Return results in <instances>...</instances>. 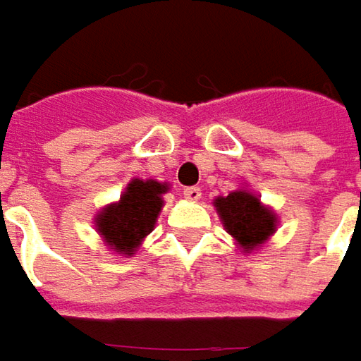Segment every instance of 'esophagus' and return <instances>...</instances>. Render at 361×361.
<instances>
[{"instance_id":"esophagus-1","label":"esophagus","mask_w":361,"mask_h":361,"mask_svg":"<svg viewBox=\"0 0 361 361\" xmlns=\"http://www.w3.org/2000/svg\"><path fill=\"white\" fill-rule=\"evenodd\" d=\"M201 188L199 187H187L183 188V197L187 199V201H199L201 199Z\"/></svg>"}]
</instances>
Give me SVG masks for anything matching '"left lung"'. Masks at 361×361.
Here are the masks:
<instances>
[{"mask_svg": "<svg viewBox=\"0 0 361 361\" xmlns=\"http://www.w3.org/2000/svg\"><path fill=\"white\" fill-rule=\"evenodd\" d=\"M215 207L227 233L239 241L245 251L255 249L275 231V215L251 192L235 190L229 197H219Z\"/></svg>", "mask_w": 361, "mask_h": 361, "instance_id": "8db88e82", "label": "left lung"}]
</instances>
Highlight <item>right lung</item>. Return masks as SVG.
Here are the masks:
<instances>
[{"label":"right lung","mask_w":361,"mask_h":361,"mask_svg":"<svg viewBox=\"0 0 361 361\" xmlns=\"http://www.w3.org/2000/svg\"><path fill=\"white\" fill-rule=\"evenodd\" d=\"M162 192H166V185L157 180H132L120 202L106 207L98 215V233L114 251L134 253L140 241L154 229L162 209Z\"/></svg>","instance_id":"right-lung-1"}]
</instances>
